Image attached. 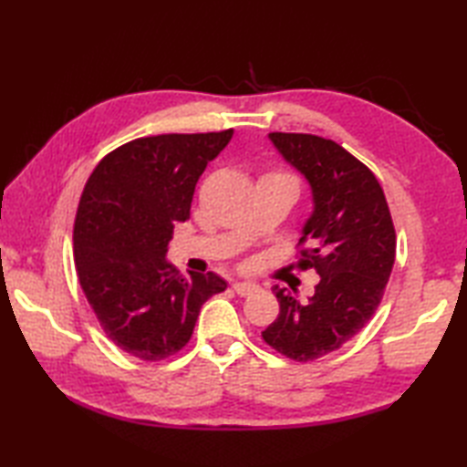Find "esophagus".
I'll use <instances>...</instances> for the list:
<instances>
[{"label":"esophagus","mask_w":467,"mask_h":467,"mask_svg":"<svg viewBox=\"0 0 467 467\" xmlns=\"http://www.w3.org/2000/svg\"><path fill=\"white\" fill-rule=\"evenodd\" d=\"M233 289H234L236 295L246 296V295H253L254 291H259V285H254V283H234Z\"/></svg>","instance_id":"esophagus-1"}]
</instances>
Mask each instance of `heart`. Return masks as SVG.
<instances>
[{
	"mask_svg": "<svg viewBox=\"0 0 467 467\" xmlns=\"http://www.w3.org/2000/svg\"><path fill=\"white\" fill-rule=\"evenodd\" d=\"M266 178H279V181H285V182H289V184H293L295 188H299V182H296V178L293 176V174H289V172H281V171H275V172H269V174H265Z\"/></svg>",
	"mask_w": 467,
	"mask_h": 467,
	"instance_id": "1",
	"label": "heart"
}]
</instances>
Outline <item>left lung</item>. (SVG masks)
<instances>
[{
	"label": "left lung",
	"instance_id": "1",
	"mask_svg": "<svg viewBox=\"0 0 467 467\" xmlns=\"http://www.w3.org/2000/svg\"><path fill=\"white\" fill-rule=\"evenodd\" d=\"M276 150L313 191V214L299 239L301 271L321 281L309 303L275 286L279 317L265 343L293 361L321 359L369 323L395 263V226L381 184L361 161L313 134L271 132Z\"/></svg>",
	"mask_w": 467,
	"mask_h": 467
}]
</instances>
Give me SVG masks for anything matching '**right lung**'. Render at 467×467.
Returning a JSON list of instances; mask_svg holds the SVG:
<instances>
[{
    "label": "right lung",
    "mask_w": 467,
    "mask_h": 467,
    "mask_svg": "<svg viewBox=\"0 0 467 467\" xmlns=\"http://www.w3.org/2000/svg\"><path fill=\"white\" fill-rule=\"evenodd\" d=\"M231 130L136 138L106 154L88 178L74 223L82 291L106 337L156 363L191 341L201 306L226 283L214 273L182 276L164 261L176 223L206 164Z\"/></svg>",
    "instance_id": "right-lung-1"
}]
</instances>
